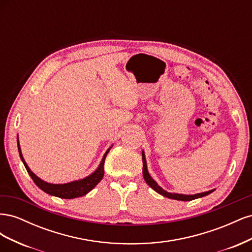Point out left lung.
<instances>
[{"mask_svg": "<svg viewBox=\"0 0 252 252\" xmlns=\"http://www.w3.org/2000/svg\"><path fill=\"white\" fill-rule=\"evenodd\" d=\"M142 159H143V177L145 182L147 183L149 185V187H151L152 189L157 191L158 193H159L163 196L168 197V199H172V200H178V201H192L194 199H199V197H203L210 194L211 192L215 191L216 189H211L208 190V191L205 192H200V193H195V194H183V193H175V192H168L166 191L165 189H163L161 186H159L158 183L152 179V177L150 175L148 168H147V162H146V157H145V152L144 150H142Z\"/></svg>", "mask_w": 252, "mask_h": 252, "instance_id": "obj_1", "label": "left lung"}]
</instances>
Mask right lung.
<instances>
[{"mask_svg":"<svg viewBox=\"0 0 252 252\" xmlns=\"http://www.w3.org/2000/svg\"><path fill=\"white\" fill-rule=\"evenodd\" d=\"M17 143H18L20 158L22 159L23 164H24L28 174L32 177V179L35 183V185L40 189H42L44 192H46L53 196L61 197V199H75V197L83 196V195L87 194L89 191H91V190H93L103 179L105 158H106V156H107V154L109 152V150L112 148V145H111V146L107 150H106L100 164H98V166L96 167V169L94 172L88 174L87 177L80 179V180L71 181L69 183H64V184H52V183L45 182L42 179H40L37 175H35L32 171V169L29 168L27 163L25 162L24 158H23V155H22V150L20 147V142H19V134L17 138Z\"/></svg>","mask_w":252,"mask_h":252,"instance_id":"1","label":"right lung"}]
</instances>
